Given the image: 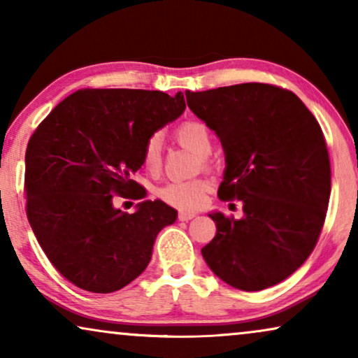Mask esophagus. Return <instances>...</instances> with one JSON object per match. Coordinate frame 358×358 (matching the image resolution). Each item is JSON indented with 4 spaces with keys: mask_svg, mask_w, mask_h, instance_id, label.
Returning a JSON list of instances; mask_svg holds the SVG:
<instances>
[{
    "mask_svg": "<svg viewBox=\"0 0 358 358\" xmlns=\"http://www.w3.org/2000/svg\"><path fill=\"white\" fill-rule=\"evenodd\" d=\"M197 217V213L195 212H179V220L180 222H189V220H192V218H195Z\"/></svg>",
    "mask_w": 358,
    "mask_h": 358,
    "instance_id": "34e87169",
    "label": "esophagus"
}]
</instances>
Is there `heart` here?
<instances>
[{
	"label": "heart",
	"mask_w": 358,
	"mask_h": 358,
	"mask_svg": "<svg viewBox=\"0 0 358 358\" xmlns=\"http://www.w3.org/2000/svg\"><path fill=\"white\" fill-rule=\"evenodd\" d=\"M176 138L185 148L194 151L200 158L210 155L212 151V135L207 125L202 122H185L176 129ZM161 140L151 136L143 148V166L150 173H158L161 168ZM159 197L166 203L182 210H195L203 203L207 194V182L200 179L174 180L159 189Z\"/></svg>",
	"instance_id": "b5f03b06"
}]
</instances>
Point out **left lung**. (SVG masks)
Masks as SVG:
<instances>
[{
    "label": "left lung",
    "mask_w": 358,
    "mask_h": 358,
    "mask_svg": "<svg viewBox=\"0 0 358 358\" xmlns=\"http://www.w3.org/2000/svg\"><path fill=\"white\" fill-rule=\"evenodd\" d=\"M189 109L222 141L218 197L241 200L243 217H208L217 234L202 256L238 290L277 285L303 266L324 224L331 195L326 140L300 97L264 83L185 91Z\"/></svg>",
    "instance_id": "obj_1"
}]
</instances>
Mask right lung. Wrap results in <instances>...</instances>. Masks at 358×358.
<instances>
[{
  "label": "right lung",
  "instance_id": "add662e5",
  "mask_svg": "<svg viewBox=\"0 0 358 358\" xmlns=\"http://www.w3.org/2000/svg\"><path fill=\"white\" fill-rule=\"evenodd\" d=\"M185 110L182 92L80 90L37 127L26 151L27 218L58 272L83 290L117 292L148 267L158 233L178 218L163 200L135 213L114 195L143 199L134 174L145 143Z\"/></svg>",
  "mask_w": 358,
  "mask_h": 358
}]
</instances>
